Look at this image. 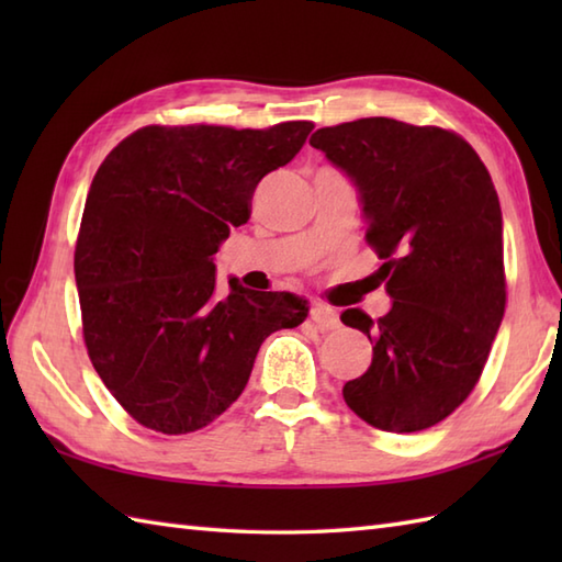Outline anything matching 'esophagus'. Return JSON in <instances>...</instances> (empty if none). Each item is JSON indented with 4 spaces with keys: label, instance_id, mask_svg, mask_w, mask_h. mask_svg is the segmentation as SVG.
<instances>
[{
    "label": "esophagus",
    "instance_id": "34e87169",
    "mask_svg": "<svg viewBox=\"0 0 562 562\" xmlns=\"http://www.w3.org/2000/svg\"><path fill=\"white\" fill-rule=\"evenodd\" d=\"M312 321H314V326L318 330H333V328H338V324H340L338 314L333 312L330 306H324V304H314Z\"/></svg>",
    "mask_w": 562,
    "mask_h": 562
}]
</instances>
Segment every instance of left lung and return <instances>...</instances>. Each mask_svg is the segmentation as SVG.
I'll list each match as a JSON object with an SVG mask.
<instances>
[{
    "label": "left lung",
    "mask_w": 562,
    "mask_h": 562,
    "mask_svg": "<svg viewBox=\"0 0 562 562\" xmlns=\"http://www.w3.org/2000/svg\"><path fill=\"white\" fill-rule=\"evenodd\" d=\"M308 145L355 183L367 241L391 296L372 321L342 312L374 342L342 386L350 411L386 432H420L469 398L505 316L503 210L469 142L441 127L362 117L321 127Z\"/></svg>",
    "instance_id": "obj_1"
}]
</instances>
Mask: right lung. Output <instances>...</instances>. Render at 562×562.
I'll return each instance as SVG.
<instances>
[{
    "mask_svg": "<svg viewBox=\"0 0 562 562\" xmlns=\"http://www.w3.org/2000/svg\"><path fill=\"white\" fill-rule=\"evenodd\" d=\"M314 125L268 130L149 125L93 176L75 250L83 342L139 425L186 435L241 396L262 340L300 326L304 296L256 292L214 254L248 222L262 176L290 164Z\"/></svg>",
    "mask_w": 562,
    "mask_h": 562,
    "instance_id": "obj_1",
    "label": "right lung"
}]
</instances>
